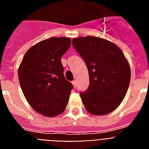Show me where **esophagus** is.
<instances>
[{"label": "esophagus", "mask_w": 149, "mask_h": 149, "mask_svg": "<svg viewBox=\"0 0 149 149\" xmlns=\"http://www.w3.org/2000/svg\"><path fill=\"white\" fill-rule=\"evenodd\" d=\"M72 84H73V86H74L75 87L77 86V80H76V79H75V80H73V81H72Z\"/></svg>", "instance_id": "esophagus-1"}]
</instances>
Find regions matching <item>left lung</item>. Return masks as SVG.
Returning <instances> with one entry per match:
<instances>
[{"mask_svg":"<svg viewBox=\"0 0 149 149\" xmlns=\"http://www.w3.org/2000/svg\"><path fill=\"white\" fill-rule=\"evenodd\" d=\"M72 43L88 69L90 84L80 92L85 108L94 115L111 113L129 86L131 70L125 55L115 44L97 37L73 38Z\"/></svg>","mask_w":149,"mask_h":149,"instance_id":"1","label":"left lung"}]
</instances>
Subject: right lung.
Instances as JSON below:
<instances>
[{
  "mask_svg": "<svg viewBox=\"0 0 149 149\" xmlns=\"http://www.w3.org/2000/svg\"><path fill=\"white\" fill-rule=\"evenodd\" d=\"M71 45L65 37L48 38L28 50L18 69L20 86L38 113L53 117L65 109L73 88L64 77L61 58Z\"/></svg>",
  "mask_w": 149,
  "mask_h": 149,
  "instance_id": "add662e5",
  "label": "right lung"
}]
</instances>
